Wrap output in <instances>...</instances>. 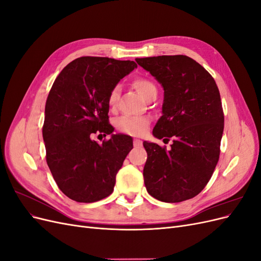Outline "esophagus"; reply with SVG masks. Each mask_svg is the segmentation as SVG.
<instances>
[{"label": "esophagus", "mask_w": 261, "mask_h": 261, "mask_svg": "<svg viewBox=\"0 0 261 261\" xmlns=\"http://www.w3.org/2000/svg\"><path fill=\"white\" fill-rule=\"evenodd\" d=\"M143 145V141L139 140V139H134V146L135 147H141Z\"/></svg>", "instance_id": "obj_1"}]
</instances>
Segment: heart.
Instances as JSON below:
<instances>
[{"mask_svg": "<svg viewBox=\"0 0 261 261\" xmlns=\"http://www.w3.org/2000/svg\"><path fill=\"white\" fill-rule=\"evenodd\" d=\"M133 86L140 96L147 101L155 98L158 93V88L155 84L146 77H138L134 80ZM121 88L118 85H115L111 89L108 97V105L110 108H115L117 106L118 98H120ZM149 126V120L147 117H136V116H122L116 122V128L130 136H141L146 132Z\"/></svg>", "mask_w": 261, "mask_h": 261, "instance_id": "1", "label": "heart"}]
</instances>
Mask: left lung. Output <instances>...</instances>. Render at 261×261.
I'll list each match as a JSON object with an SVG mask.
<instances>
[{
    "mask_svg": "<svg viewBox=\"0 0 261 261\" xmlns=\"http://www.w3.org/2000/svg\"><path fill=\"white\" fill-rule=\"evenodd\" d=\"M164 89L162 116L152 134L173 138L171 149L144 141L147 192L164 202L194 198L208 184L219 161L224 128L220 92L213 77L186 55L136 59Z\"/></svg>",
    "mask_w": 261,
    "mask_h": 261,
    "instance_id": "8db88e82",
    "label": "left lung"
}]
</instances>
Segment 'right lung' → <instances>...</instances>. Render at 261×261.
<instances>
[{
	"label": "right lung",
	"instance_id": "1",
	"mask_svg": "<svg viewBox=\"0 0 261 261\" xmlns=\"http://www.w3.org/2000/svg\"><path fill=\"white\" fill-rule=\"evenodd\" d=\"M136 67L134 61L82 57L54 81L45 102L42 136L46 163L68 198L94 202L112 194L133 139L118 134L99 145L92 137L112 134L109 93Z\"/></svg>",
	"mask_w": 261,
	"mask_h": 261
}]
</instances>
